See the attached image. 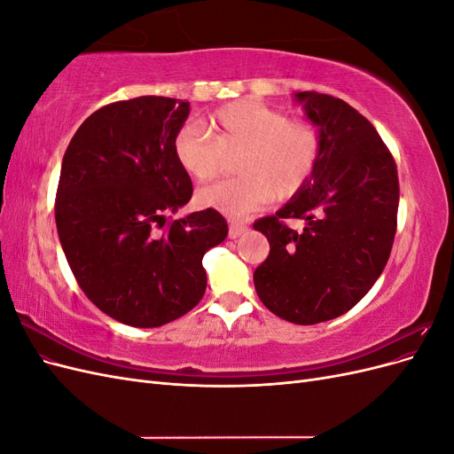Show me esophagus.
<instances>
[{
    "mask_svg": "<svg viewBox=\"0 0 454 454\" xmlns=\"http://www.w3.org/2000/svg\"><path fill=\"white\" fill-rule=\"evenodd\" d=\"M246 231H248V225L242 223V222H231L229 223V237L231 239H239L240 235H244Z\"/></svg>",
    "mask_w": 454,
    "mask_h": 454,
    "instance_id": "esophagus-1",
    "label": "esophagus"
}]
</instances>
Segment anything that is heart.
<instances>
[{
  "label": "heart",
  "instance_id": "heart-1",
  "mask_svg": "<svg viewBox=\"0 0 454 454\" xmlns=\"http://www.w3.org/2000/svg\"><path fill=\"white\" fill-rule=\"evenodd\" d=\"M208 129L191 121L174 138L180 167L204 182L223 168L227 155H237V180L202 187L197 200L202 208L229 217L257 210L270 197H294L310 180L322 155V136L312 122L290 119L280 109L257 100H239L215 109Z\"/></svg>",
  "mask_w": 454,
  "mask_h": 454
}]
</instances>
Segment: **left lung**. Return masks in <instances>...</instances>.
Segmentation results:
<instances>
[{
	"label": "left lung",
	"mask_w": 454,
	"mask_h": 454,
	"mask_svg": "<svg viewBox=\"0 0 454 454\" xmlns=\"http://www.w3.org/2000/svg\"><path fill=\"white\" fill-rule=\"evenodd\" d=\"M318 127L322 155L290 202L254 223L269 257L254 272L263 305L280 318L312 325L350 310L390 257L400 184L394 157L375 127L345 100L295 92ZM284 218H303L301 233Z\"/></svg>",
	"instance_id": "left-lung-1"
}]
</instances>
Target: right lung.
I'll list each match as a JSON object with an SVG mask.
<instances>
[{"label": "right lung", "instance_id": "add662e5", "mask_svg": "<svg viewBox=\"0 0 454 454\" xmlns=\"http://www.w3.org/2000/svg\"><path fill=\"white\" fill-rule=\"evenodd\" d=\"M189 102L140 96L100 107L67 145L54 202L59 239L81 290L107 316L159 327L197 307L202 257L229 227L215 210L168 222L193 185L174 155Z\"/></svg>", "mask_w": 454, "mask_h": 454}]
</instances>
